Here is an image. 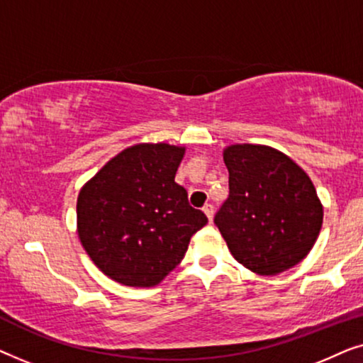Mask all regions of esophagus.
Wrapping results in <instances>:
<instances>
[{
  "instance_id": "34e87169",
  "label": "esophagus",
  "mask_w": 363,
  "mask_h": 363,
  "mask_svg": "<svg viewBox=\"0 0 363 363\" xmlns=\"http://www.w3.org/2000/svg\"><path fill=\"white\" fill-rule=\"evenodd\" d=\"M203 211H205V215L208 216V220L213 221V213H215V208H213L211 203H206V205L203 206Z\"/></svg>"
}]
</instances>
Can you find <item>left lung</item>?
Masks as SVG:
<instances>
[{"instance_id":"1","label":"left lung","mask_w":363,"mask_h":363,"mask_svg":"<svg viewBox=\"0 0 363 363\" xmlns=\"http://www.w3.org/2000/svg\"><path fill=\"white\" fill-rule=\"evenodd\" d=\"M225 163L230 195L215 225L233 257L261 276L301 262L322 226V205L311 178L284 153L264 145L228 147Z\"/></svg>"}]
</instances>
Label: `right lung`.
<instances>
[{
	"instance_id": "add662e5",
	"label": "right lung",
	"mask_w": 363,
	"mask_h": 363,
	"mask_svg": "<svg viewBox=\"0 0 363 363\" xmlns=\"http://www.w3.org/2000/svg\"><path fill=\"white\" fill-rule=\"evenodd\" d=\"M183 152L168 143L125 148L79 193V238L94 264L113 281L158 284L208 223L175 182Z\"/></svg>"
}]
</instances>
